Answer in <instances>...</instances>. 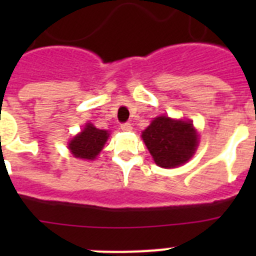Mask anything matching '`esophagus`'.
Wrapping results in <instances>:
<instances>
[{
  "instance_id": "esophagus-1",
  "label": "esophagus",
  "mask_w": 256,
  "mask_h": 256,
  "mask_svg": "<svg viewBox=\"0 0 256 256\" xmlns=\"http://www.w3.org/2000/svg\"><path fill=\"white\" fill-rule=\"evenodd\" d=\"M120 130L124 132H130V130H132V126H130V123H123L120 124Z\"/></svg>"
}]
</instances>
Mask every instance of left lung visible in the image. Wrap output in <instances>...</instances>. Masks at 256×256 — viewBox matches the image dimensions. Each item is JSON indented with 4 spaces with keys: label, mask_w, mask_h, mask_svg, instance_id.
I'll return each mask as SVG.
<instances>
[{
    "label": "left lung",
    "mask_w": 256,
    "mask_h": 256,
    "mask_svg": "<svg viewBox=\"0 0 256 256\" xmlns=\"http://www.w3.org/2000/svg\"><path fill=\"white\" fill-rule=\"evenodd\" d=\"M156 165L176 168L191 159L198 146V134L192 122L177 120L169 116L155 118L142 132Z\"/></svg>",
    "instance_id": "obj_1"
}]
</instances>
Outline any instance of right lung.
<instances>
[{"instance_id": "right-lung-1", "label": "right lung", "mask_w": 256, "mask_h": 256, "mask_svg": "<svg viewBox=\"0 0 256 256\" xmlns=\"http://www.w3.org/2000/svg\"><path fill=\"white\" fill-rule=\"evenodd\" d=\"M108 138V132L98 130L94 124L87 123L82 132L70 140L68 148L74 158L84 160H94L101 152Z\"/></svg>"}]
</instances>
